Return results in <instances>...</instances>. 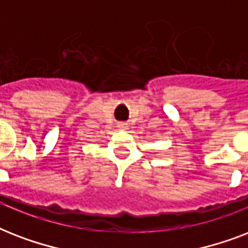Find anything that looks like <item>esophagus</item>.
<instances>
[{
  "label": "esophagus",
  "instance_id": "34e87169",
  "mask_svg": "<svg viewBox=\"0 0 248 248\" xmlns=\"http://www.w3.org/2000/svg\"><path fill=\"white\" fill-rule=\"evenodd\" d=\"M118 127L124 130V128H126V124H118Z\"/></svg>",
  "mask_w": 248,
  "mask_h": 248
}]
</instances>
